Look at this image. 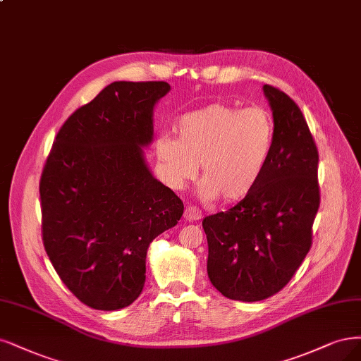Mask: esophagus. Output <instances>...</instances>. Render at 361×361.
<instances>
[{
	"label": "esophagus",
	"mask_w": 361,
	"mask_h": 361,
	"mask_svg": "<svg viewBox=\"0 0 361 361\" xmlns=\"http://www.w3.org/2000/svg\"><path fill=\"white\" fill-rule=\"evenodd\" d=\"M183 218H185L186 221H190V222L202 219V210H200V209H197L195 206H188V207L185 209Z\"/></svg>",
	"instance_id": "34e87169"
}]
</instances>
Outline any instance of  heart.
I'll list each match as a JSON object with an SVG mask.
<instances>
[{
    "label": "heart",
    "instance_id": "heart-1",
    "mask_svg": "<svg viewBox=\"0 0 361 361\" xmlns=\"http://www.w3.org/2000/svg\"><path fill=\"white\" fill-rule=\"evenodd\" d=\"M275 133V119L264 107L214 103L183 115L178 122L179 140L161 137L157 155L175 188L192 182L202 164V195L238 203L263 176Z\"/></svg>",
    "mask_w": 361,
    "mask_h": 361
}]
</instances>
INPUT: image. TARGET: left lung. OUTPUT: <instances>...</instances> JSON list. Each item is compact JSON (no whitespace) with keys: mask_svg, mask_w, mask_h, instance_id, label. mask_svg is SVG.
<instances>
[{"mask_svg":"<svg viewBox=\"0 0 361 361\" xmlns=\"http://www.w3.org/2000/svg\"><path fill=\"white\" fill-rule=\"evenodd\" d=\"M276 133L269 164L251 194L206 216L207 275L231 300L259 302L287 285L312 246L319 207L318 149L300 107L264 85Z\"/></svg>","mask_w":361,"mask_h":361,"instance_id":"1","label":"left lung"}]
</instances>
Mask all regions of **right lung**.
<instances>
[{
	"label": "right lung",
	"mask_w": 361,
	"mask_h": 361,
	"mask_svg": "<svg viewBox=\"0 0 361 361\" xmlns=\"http://www.w3.org/2000/svg\"><path fill=\"white\" fill-rule=\"evenodd\" d=\"M167 82H114L68 116L40 178L42 235L66 287L98 310L140 295L146 252L183 214L180 198L149 171L155 103Z\"/></svg>",
	"instance_id": "obj_1"
}]
</instances>
